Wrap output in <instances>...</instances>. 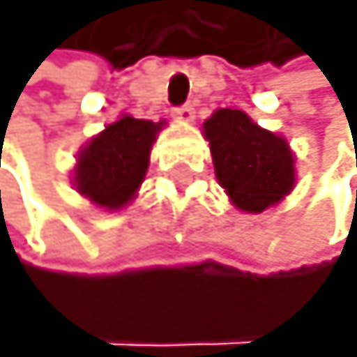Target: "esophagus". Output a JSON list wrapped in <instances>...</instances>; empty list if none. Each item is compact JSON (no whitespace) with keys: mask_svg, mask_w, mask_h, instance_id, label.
<instances>
[{"mask_svg":"<svg viewBox=\"0 0 357 357\" xmlns=\"http://www.w3.org/2000/svg\"><path fill=\"white\" fill-rule=\"evenodd\" d=\"M173 116L177 119V121H182V123L194 121V107H191V105H182V107H177V109H173Z\"/></svg>","mask_w":357,"mask_h":357,"instance_id":"1","label":"esophagus"}]
</instances>
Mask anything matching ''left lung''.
I'll list each match as a JSON object with an SVG mask.
<instances>
[{"label": "left lung", "mask_w": 357, "mask_h": 357, "mask_svg": "<svg viewBox=\"0 0 357 357\" xmlns=\"http://www.w3.org/2000/svg\"><path fill=\"white\" fill-rule=\"evenodd\" d=\"M215 175L236 208L261 213L294 189V156L285 137L241 109H217L203 123Z\"/></svg>", "instance_id": "8db88e82"}]
</instances>
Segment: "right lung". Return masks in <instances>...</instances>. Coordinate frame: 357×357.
Instances as JSON below:
<instances>
[{"label":"right lung","mask_w":357,"mask_h":357,"mask_svg":"<svg viewBox=\"0 0 357 357\" xmlns=\"http://www.w3.org/2000/svg\"><path fill=\"white\" fill-rule=\"evenodd\" d=\"M166 121H144L130 114L105 126L79 151L74 166L77 191L96 206L119 210L132 201L147 175L149 151Z\"/></svg>","instance_id":"add662e5"}]
</instances>
